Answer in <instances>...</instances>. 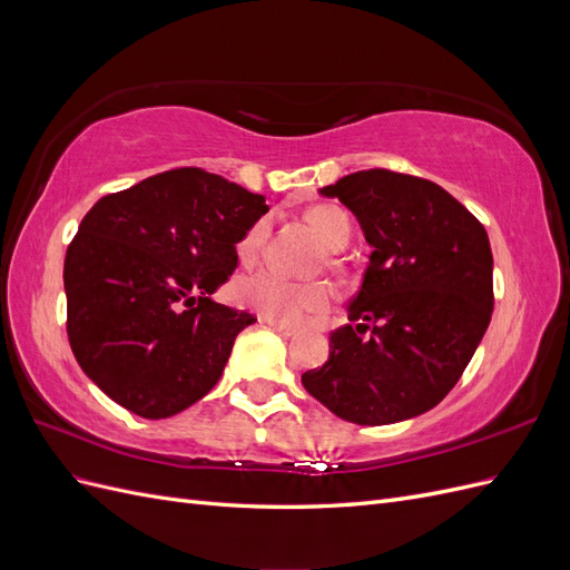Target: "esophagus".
I'll list each match as a JSON object with an SVG mask.
<instances>
[{
    "mask_svg": "<svg viewBox=\"0 0 570 570\" xmlns=\"http://www.w3.org/2000/svg\"><path fill=\"white\" fill-rule=\"evenodd\" d=\"M275 333H281V335H285V337H289V335H297L299 333V327L297 325H292V323H283V321H273V318H264Z\"/></svg>",
    "mask_w": 570,
    "mask_h": 570,
    "instance_id": "esophagus-1",
    "label": "esophagus"
}]
</instances>
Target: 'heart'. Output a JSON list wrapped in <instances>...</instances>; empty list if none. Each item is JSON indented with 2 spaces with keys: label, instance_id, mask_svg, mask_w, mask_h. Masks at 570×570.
<instances>
[{
  "label": "heart",
  "instance_id": "heart-1",
  "mask_svg": "<svg viewBox=\"0 0 570 570\" xmlns=\"http://www.w3.org/2000/svg\"><path fill=\"white\" fill-rule=\"evenodd\" d=\"M306 220L327 249L337 252L347 245V239L352 235V223L340 206L316 204L306 212ZM268 235L271 220L258 218L245 233L243 243H239V256H243L247 264H252L254 258L264 252ZM235 292L237 299L247 308H252V312L283 323H299L308 314L325 312L335 297L331 285L323 281H292L287 275L273 268H258L245 275V278L237 283Z\"/></svg>",
  "mask_w": 570,
  "mask_h": 570
}]
</instances>
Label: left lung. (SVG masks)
Listing matches in <instances>:
<instances>
[{"label": "left lung", "mask_w": 570, "mask_h": 570, "mask_svg": "<svg viewBox=\"0 0 570 570\" xmlns=\"http://www.w3.org/2000/svg\"><path fill=\"white\" fill-rule=\"evenodd\" d=\"M350 206L373 247L331 356L306 392L358 425L406 421L440 404L485 335L492 249L482 223L446 189L387 168L321 189Z\"/></svg>", "instance_id": "left-lung-1"}]
</instances>
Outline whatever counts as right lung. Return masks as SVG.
Instances as JSON below:
<instances>
[{"label":"right lung","instance_id":"right-lung-1","mask_svg":"<svg viewBox=\"0 0 570 570\" xmlns=\"http://www.w3.org/2000/svg\"><path fill=\"white\" fill-rule=\"evenodd\" d=\"M204 168L101 197L66 249V333L85 375L142 419L193 406L256 318L209 295L268 206Z\"/></svg>","mask_w":570,"mask_h":570}]
</instances>
